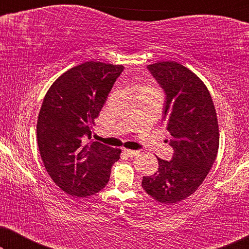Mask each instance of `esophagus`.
<instances>
[{"label": "esophagus", "instance_id": "esophagus-1", "mask_svg": "<svg viewBox=\"0 0 249 249\" xmlns=\"http://www.w3.org/2000/svg\"><path fill=\"white\" fill-rule=\"evenodd\" d=\"M124 152L129 156V158H134V156L139 154L138 151H132V149H125V148H124Z\"/></svg>", "mask_w": 249, "mask_h": 249}]
</instances>
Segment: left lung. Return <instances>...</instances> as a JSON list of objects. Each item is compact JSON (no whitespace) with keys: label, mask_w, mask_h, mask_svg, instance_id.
Returning <instances> with one entry per match:
<instances>
[{"label":"left lung","mask_w":249,"mask_h":249,"mask_svg":"<svg viewBox=\"0 0 249 249\" xmlns=\"http://www.w3.org/2000/svg\"><path fill=\"white\" fill-rule=\"evenodd\" d=\"M166 95L163 120L173 148L171 161L159 159V170L142 177V187L155 200L175 204L202 185L219 149V124L205 84L175 61L147 66Z\"/></svg>","instance_id":"obj_1"}]
</instances>
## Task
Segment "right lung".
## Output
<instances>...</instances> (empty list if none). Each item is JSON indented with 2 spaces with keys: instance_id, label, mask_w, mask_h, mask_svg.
<instances>
[{
  "instance_id": "1",
  "label": "right lung",
  "mask_w": 249,
  "mask_h": 249,
  "mask_svg": "<svg viewBox=\"0 0 249 249\" xmlns=\"http://www.w3.org/2000/svg\"><path fill=\"white\" fill-rule=\"evenodd\" d=\"M124 66L81 63L54 81L37 120V142L47 173L71 196L86 197L104 188L121 149L88 142Z\"/></svg>"
}]
</instances>
